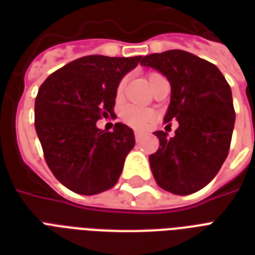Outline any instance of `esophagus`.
<instances>
[{"mask_svg": "<svg viewBox=\"0 0 255 255\" xmlns=\"http://www.w3.org/2000/svg\"><path fill=\"white\" fill-rule=\"evenodd\" d=\"M141 137H143V133H141V132H139V131H135L136 141H140V140H141Z\"/></svg>", "mask_w": 255, "mask_h": 255, "instance_id": "esophagus-1", "label": "esophagus"}]
</instances>
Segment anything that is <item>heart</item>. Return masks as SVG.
I'll return each mask as SVG.
<instances>
[{
  "instance_id": "obj_1",
  "label": "heart",
  "mask_w": 255,
  "mask_h": 255,
  "mask_svg": "<svg viewBox=\"0 0 255 255\" xmlns=\"http://www.w3.org/2000/svg\"><path fill=\"white\" fill-rule=\"evenodd\" d=\"M152 75H155V74H151L149 78ZM124 83H126V81H122L120 85L118 86V95L123 92ZM152 118H153L152 110L141 107V106H135V104H129L127 107H124L123 111H122V119H123L124 123H127L128 126L133 128H137V129H143V128L147 127Z\"/></svg>"
}]
</instances>
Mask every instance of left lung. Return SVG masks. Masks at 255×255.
I'll use <instances>...</instances> for the list:
<instances>
[{"label":"left lung","instance_id":"obj_1","mask_svg":"<svg viewBox=\"0 0 255 255\" xmlns=\"http://www.w3.org/2000/svg\"><path fill=\"white\" fill-rule=\"evenodd\" d=\"M140 65L168 79L164 120L178 123L173 137L155 132L160 148L149 156L153 177L170 193H194L213 180L229 152L236 122L230 86L213 63L182 50L145 55Z\"/></svg>","mask_w":255,"mask_h":255}]
</instances>
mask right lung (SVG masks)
Returning a JSON list of instances; mask_svg holds the SVG:
<instances>
[{
	"label": "right lung",
	"mask_w": 255,
	"mask_h": 255,
	"mask_svg": "<svg viewBox=\"0 0 255 255\" xmlns=\"http://www.w3.org/2000/svg\"><path fill=\"white\" fill-rule=\"evenodd\" d=\"M140 59L88 55L57 70L39 87L34 114L46 163L75 193L98 194L119 180L135 145L133 131L123 123L102 131L96 122L114 112L118 86Z\"/></svg>",
	"instance_id": "add662e5"
}]
</instances>
